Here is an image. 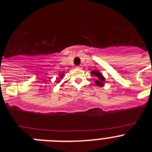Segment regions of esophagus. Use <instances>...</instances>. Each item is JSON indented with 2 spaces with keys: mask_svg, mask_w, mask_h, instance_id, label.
Wrapping results in <instances>:
<instances>
[{
  "mask_svg": "<svg viewBox=\"0 0 152 152\" xmlns=\"http://www.w3.org/2000/svg\"><path fill=\"white\" fill-rule=\"evenodd\" d=\"M82 68V67L80 66V65H78V66H76V68H78V69H80V68Z\"/></svg>",
  "mask_w": 152,
  "mask_h": 152,
  "instance_id": "obj_1",
  "label": "esophagus"
}]
</instances>
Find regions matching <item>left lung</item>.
Masks as SVG:
<instances>
[{
  "instance_id": "1",
  "label": "left lung",
  "mask_w": 152,
  "mask_h": 152,
  "mask_svg": "<svg viewBox=\"0 0 152 152\" xmlns=\"http://www.w3.org/2000/svg\"><path fill=\"white\" fill-rule=\"evenodd\" d=\"M91 74H92L93 75H95V76L98 78L97 80H95V83L96 84V85L100 86V87H101L102 85H103L104 77L102 76V75L100 73V72H97V71H92V72H91Z\"/></svg>"
}]
</instances>
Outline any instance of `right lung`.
<instances>
[{
    "mask_svg": "<svg viewBox=\"0 0 152 152\" xmlns=\"http://www.w3.org/2000/svg\"><path fill=\"white\" fill-rule=\"evenodd\" d=\"M62 76H63V74H62V75H61V77H62Z\"/></svg>",
    "mask_w": 152,
    "mask_h": 152,
    "instance_id": "obj_1",
    "label": "right lung"
}]
</instances>
